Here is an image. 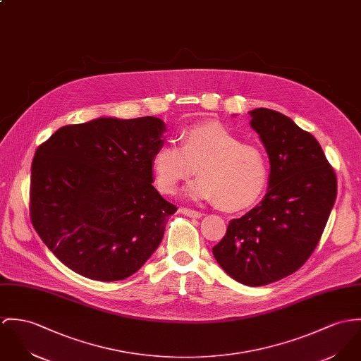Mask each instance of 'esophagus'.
<instances>
[{"mask_svg": "<svg viewBox=\"0 0 361 361\" xmlns=\"http://www.w3.org/2000/svg\"><path fill=\"white\" fill-rule=\"evenodd\" d=\"M180 212L183 214V215H186V216H189V218H201L202 216V214L201 212H198V211H195V209H190V208H180Z\"/></svg>", "mask_w": 361, "mask_h": 361, "instance_id": "obj_1", "label": "esophagus"}]
</instances>
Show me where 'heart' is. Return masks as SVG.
<instances>
[{
	"label": "heart",
	"instance_id": "obj_1",
	"mask_svg": "<svg viewBox=\"0 0 361 361\" xmlns=\"http://www.w3.org/2000/svg\"><path fill=\"white\" fill-rule=\"evenodd\" d=\"M195 168L198 178L185 188V196L215 202L224 211L252 205L269 175L262 152L221 123L189 127L179 136V147L168 142L152 157L156 186L165 195L175 193Z\"/></svg>",
	"mask_w": 361,
	"mask_h": 361
}]
</instances>
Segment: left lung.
Returning a JSON list of instances; mask_svg holds the SVG:
<instances>
[{
	"instance_id": "left-lung-1",
	"label": "left lung",
	"mask_w": 361,
	"mask_h": 361,
	"mask_svg": "<svg viewBox=\"0 0 361 361\" xmlns=\"http://www.w3.org/2000/svg\"><path fill=\"white\" fill-rule=\"evenodd\" d=\"M251 127L269 156L262 201L212 248L235 281L259 287L296 271L314 251L336 198V176L316 137L270 109L250 111Z\"/></svg>"
}]
</instances>
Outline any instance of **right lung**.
Here are the masks:
<instances>
[{
  "instance_id": "right-lung-1",
  "label": "right lung",
  "mask_w": 361,
  "mask_h": 361,
  "mask_svg": "<svg viewBox=\"0 0 361 361\" xmlns=\"http://www.w3.org/2000/svg\"><path fill=\"white\" fill-rule=\"evenodd\" d=\"M157 117H99L66 126L32 164L30 215L44 244L73 271L124 280L160 245L176 207L153 186L152 157L164 145Z\"/></svg>"
}]
</instances>
